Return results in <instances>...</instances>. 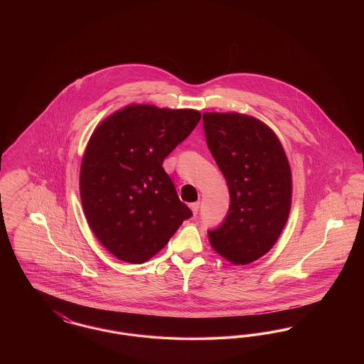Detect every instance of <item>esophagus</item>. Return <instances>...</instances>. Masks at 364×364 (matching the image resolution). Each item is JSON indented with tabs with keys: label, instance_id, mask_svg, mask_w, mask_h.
<instances>
[{
	"label": "esophagus",
	"instance_id": "1",
	"mask_svg": "<svg viewBox=\"0 0 364 364\" xmlns=\"http://www.w3.org/2000/svg\"><path fill=\"white\" fill-rule=\"evenodd\" d=\"M190 208L191 210H192V214H193V215H196V214H198V211H199V202H193V203H191Z\"/></svg>",
	"mask_w": 364,
	"mask_h": 364
}]
</instances>
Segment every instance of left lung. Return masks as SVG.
I'll return each instance as SVG.
<instances>
[{
	"mask_svg": "<svg viewBox=\"0 0 364 364\" xmlns=\"http://www.w3.org/2000/svg\"><path fill=\"white\" fill-rule=\"evenodd\" d=\"M208 150L225 177L230 203L208 230L211 247L233 264L259 259L277 242L292 200V174L276 134L255 117L205 113Z\"/></svg>",
	"mask_w": 364,
	"mask_h": 364,
	"instance_id": "obj_1",
	"label": "left lung"
}]
</instances>
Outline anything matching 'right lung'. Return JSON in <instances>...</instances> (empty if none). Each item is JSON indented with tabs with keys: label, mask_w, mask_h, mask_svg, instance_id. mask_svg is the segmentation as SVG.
I'll use <instances>...</instances> for the list:
<instances>
[{
	"label": "right lung",
	"mask_w": 364,
	"mask_h": 364,
	"mask_svg": "<svg viewBox=\"0 0 364 364\" xmlns=\"http://www.w3.org/2000/svg\"><path fill=\"white\" fill-rule=\"evenodd\" d=\"M199 120L193 109L132 104L92 132L80 166V199L91 230L116 258L144 263L192 215L162 164Z\"/></svg>",
	"instance_id": "right-lung-1"
}]
</instances>
